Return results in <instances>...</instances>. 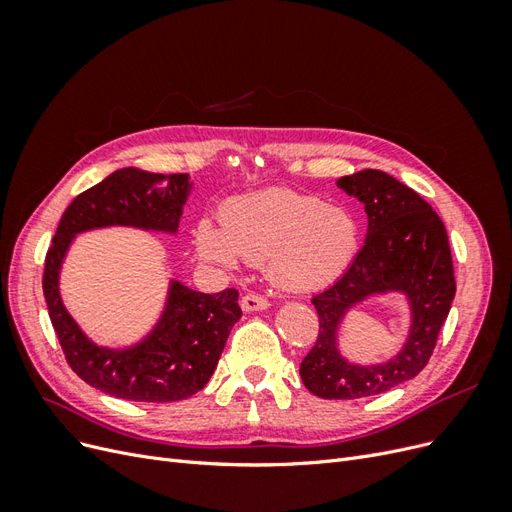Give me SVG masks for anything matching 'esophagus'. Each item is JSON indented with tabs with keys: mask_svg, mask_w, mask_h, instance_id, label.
I'll return each mask as SVG.
<instances>
[{
	"mask_svg": "<svg viewBox=\"0 0 512 512\" xmlns=\"http://www.w3.org/2000/svg\"><path fill=\"white\" fill-rule=\"evenodd\" d=\"M269 307V299L262 297V294H245V297H241V309L243 312H262V309Z\"/></svg>",
	"mask_w": 512,
	"mask_h": 512,
	"instance_id": "obj_1",
	"label": "esophagus"
}]
</instances>
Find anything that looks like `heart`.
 <instances>
[{
    "mask_svg": "<svg viewBox=\"0 0 512 512\" xmlns=\"http://www.w3.org/2000/svg\"><path fill=\"white\" fill-rule=\"evenodd\" d=\"M220 226H196L200 256L224 269H235L239 258L267 262L271 282L297 292L333 284L359 250V226L348 209L284 188L230 200Z\"/></svg>",
    "mask_w": 512,
    "mask_h": 512,
    "instance_id": "heart-1",
    "label": "heart"
}]
</instances>
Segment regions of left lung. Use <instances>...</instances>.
I'll use <instances>...</instances> for the list:
<instances>
[{"mask_svg":"<svg viewBox=\"0 0 512 512\" xmlns=\"http://www.w3.org/2000/svg\"><path fill=\"white\" fill-rule=\"evenodd\" d=\"M361 200L367 237L339 280L312 299L320 331L299 371L309 393L322 399H359L412 380L436 348L455 299L453 258L440 215L408 185L376 168L337 179ZM395 291L407 299L411 329L389 362L356 364L338 346V327L354 306Z\"/></svg>","mask_w":512,"mask_h":512,"instance_id":"left-lung-1","label":"left lung"}]
</instances>
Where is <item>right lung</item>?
Segmentation results:
<instances>
[{
	"label": "right lung",
	"instance_id": "1",
	"mask_svg": "<svg viewBox=\"0 0 512 512\" xmlns=\"http://www.w3.org/2000/svg\"><path fill=\"white\" fill-rule=\"evenodd\" d=\"M194 188L190 175H158L119 168L76 196L53 237L44 262L42 290L66 361L94 389L130 401H179L198 393L213 376L235 322L241 318L239 292H196L168 280L162 314L130 346L96 344L76 322L59 292V275L76 235L126 226L177 235Z\"/></svg>",
	"mask_w": 512,
	"mask_h": 512
}]
</instances>
